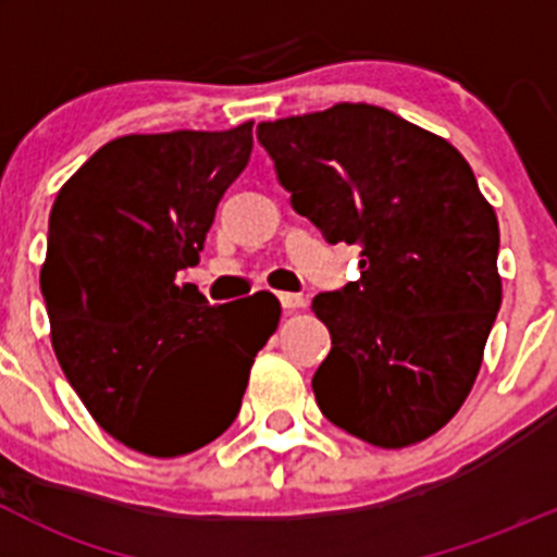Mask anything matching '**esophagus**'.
Returning <instances> with one entry per match:
<instances>
[{"instance_id": "esophagus-1", "label": "esophagus", "mask_w": 557, "mask_h": 557, "mask_svg": "<svg viewBox=\"0 0 557 557\" xmlns=\"http://www.w3.org/2000/svg\"><path fill=\"white\" fill-rule=\"evenodd\" d=\"M277 299L285 312H294V310H301V307H307V299L301 294H280Z\"/></svg>"}]
</instances>
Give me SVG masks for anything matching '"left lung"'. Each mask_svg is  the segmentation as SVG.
Wrapping results in <instances>:
<instances>
[{"mask_svg":"<svg viewBox=\"0 0 557 557\" xmlns=\"http://www.w3.org/2000/svg\"><path fill=\"white\" fill-rule=\"evenodd\" d=\"M290 205L361 277L318 294L331 352L312 377L334 425L396 450L450 423L502 307L498 221L447 139L374 104L258 123Z\"/></svg>","mask_w":557,"mask_h":557,"instance_id":"left-lung-1","label":"left lung"}]
</instances>
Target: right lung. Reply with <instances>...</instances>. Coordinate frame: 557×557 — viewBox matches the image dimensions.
<instances>
[{"mask_svg": "<svg viewBox=\"0 0 557 557\" xmlns=\"http://www.w3.org/2000/svg\"><path fill=\"white\" fill-rule=\"evenodd\" d=\"M250 150L252 121L126 134L72 174L50 210L39 288L55 358L91 418L137 453L177 458L218 440L277 329L280 310L252 320L239 301L212 307L177 285Z\"/></svg>", "mask_w": 557, "mask_h": 557, "instance_id": "add662e5", "label": "right lung"}]
</instances>
